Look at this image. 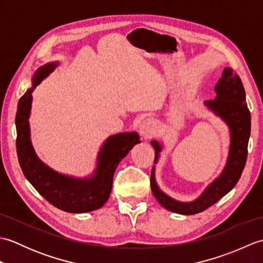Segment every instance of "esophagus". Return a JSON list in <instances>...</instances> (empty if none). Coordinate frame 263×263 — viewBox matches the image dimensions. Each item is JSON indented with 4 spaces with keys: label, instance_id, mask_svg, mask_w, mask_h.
<instances>
[{
    "label": "esophagus",
    "instance_id": "obj_1",
    "mask_svg": "<svg viewBox=\"0 0 263 263\" xmlns=\"http://www.w3.org/2000/svg\"><path fill=\"white\" fill-rule=\"evenodd\" d=\"M156 131V124L153 120L146 119L143 120L139 125V135L142 139H149Z\"/></svg>",
    "mask_w": 263,
    "mask_h": 263
}]
</instances>
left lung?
<instances>
[{"label": "left lung", "instance_id": "1", "mask_svg": "<svg viewBox=\"0 0 263 263\" xmlns=\"http://www.w3.org/2000/svg\"><path fill=\"white\" fill-rule=\"evenodd\" d=\"M216 97L205 100V108L219 117L230 128L231 143L228 157L220 175L208 184L203 192L193 201H178L163 192L156 182L155 166L152 171L150 186L158 202L172 212L180 215H194L209 208L233 190L242 175L248 157V143L251 132V114L245 100V90L239 77L233 69L225 68L215 86ZM155 149V164L163 152L164 143L150 141Z\"/></svg>", "mask_w": 263, "mask_h": 263}]
</instances>
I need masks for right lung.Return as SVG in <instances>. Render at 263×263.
<instances>
[{
    "mask_svg": "<svg viewBox=\"0 0 263 263\" xmlns=\"http://www.w3.org/2000/svg\"><path fill=\"white\" fill-rule=\"evenodd\" d=\"M59 64V61H55L39 66L31 77V88L19 100L15 115L16 154L26 178L39 194L61 210L82 214L97 210L106 203L111 191L117 165L133 146L140 143V137L137 132H122L109 136L99 149L93 172L85 177L62 174L39 159L30 139L29 117L32 92Z\"/></svg>",
    "mask_w": 263,
    "mask_h": 263,
    "instance_id": "add662e5",
    "label": "right lung"
}]
</instances>
